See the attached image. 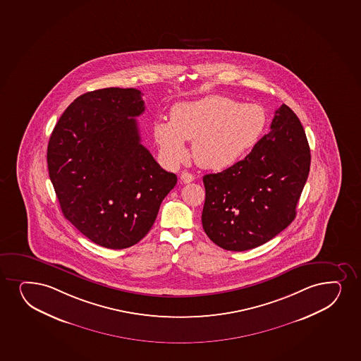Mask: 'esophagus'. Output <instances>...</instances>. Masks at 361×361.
<instances>
[{"mask_svg":"<svg viewBox=\"0 0 361 361\" xmlns=\"http://www.w3.org/2000/svg\"><path fill=\"white\" fill-rule=\"evenodd\" d=\"M180 180H181V183H190L195 180V176H193L191 173L183 171V173H181V175H180Z\"/></svg>","mask_w":361,"mask_h":361,"instance_id":"1","label":"esophagus"}]
</instances>
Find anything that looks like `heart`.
<instances>
[{
  "instance_id": "heart-1",
  "label": "heart",
  "mask_w": 361,
  "mask_h": 361,
  "mask_svg": "<svg viewBox=\"0 0 361 361\" xmlns=\"http://www.w3.org/2000/svg\"><path fill=\"white\" fill-rule=\"evenodd\" d=\"M266 126L267 114L259 104L208 95L175 104L170 121L154 122L153 136L170 166L186 158L187 140L193 141V157L200 166L222 169L245 156L259 142Z\"/></svg>"
}]
</instances>
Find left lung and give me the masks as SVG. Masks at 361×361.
<instances>
[{
  "mask_svg": "<svg viewBox=\"0 0 361 361\" xmlns=\"http://www.w3.org/2000/svg\"><path fill=\"white\" fill-rule=\"evenodd\" d=\"M305 129L283 104L263 136L242 161L217 174L204 175V232L229 251L262 245L286 228L310 174Z\"/></svg>",
  "mask_w": 361,
  "mask_h": 361,
  "instance_id": "8db88e82",
  "label": "left lung"
}]
</instances>
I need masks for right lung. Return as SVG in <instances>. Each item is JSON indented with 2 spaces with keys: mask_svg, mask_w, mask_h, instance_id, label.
Listing matches in <instances>:
<instances>
[{
  "mask_svg": "<svg viewBox=\"0 0 361 361\" xmlns=\"http://www.w3.org/2000/svg\"><path fill=\"white\" fill-rule=\"evenodd\" d=\"M140 90L82 94L64 111L48 142L49 178L60 208L92 242L126 249L149 233L178 183L140 142Z\"/></svg>",
  "mask_w": 361,
  "mask_h": 361,
  "instance_id": "1",
  "label": "right lung"
}]
</instances>
